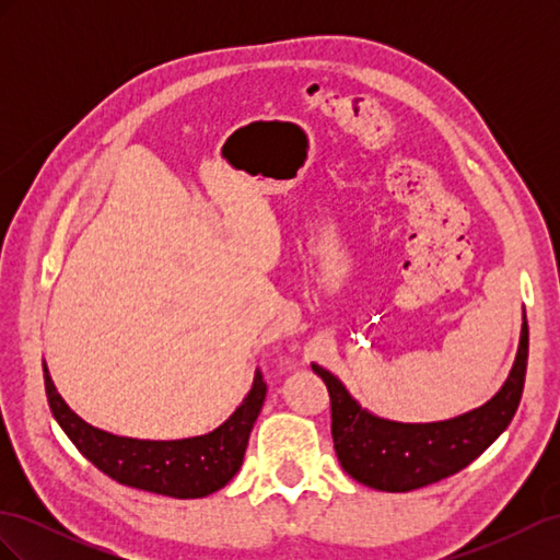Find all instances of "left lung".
<instances>
[{
  "label": "left lung",
  "mask_w": 560,
  "mask_h": 560,
  "mask_svg": "<svg viewBox=\"0 0 560 560\" xmlns=\"http://www.w3.org/2000/svg\"><path fill=\"white\" fill-rule=\"evenodd\" d=\"M528 366V322L518 336L510 376L486 404L434 422L387 420L354 399L325 366L313 364L331 397V436L338 463L354 481L385 493H409L465 469L510 425Z\"/></svg>",
  "instance_id": "8db88e82"
}]
</instances>
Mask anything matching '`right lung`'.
Instances as JSON below:
<instances>
[{"label": "right lung", "instance_id": "obj_1", "mask_svg": "<svg viewBox=\"0 0 560 560\" xmlns=\"http://www.w3.org/2000/svg\"><path fill=\"white\" fill-rule=\"evenodd\" d=\"M44 385L54 418L86 460L118 483L179 500L206 498L238 474L254 420L266 399V383L257 369L249 393L222 425L200 436L151 442L118 436L79 418L60 397L46 362Z\"/></svg>", "mask_w": 560, "mask_h": 560}]
</instances>
